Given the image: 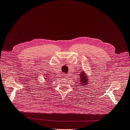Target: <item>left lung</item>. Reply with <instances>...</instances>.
I'll list each match as a JSON object with an SVG mask.
<instances>
[{"mask_svg":"<svg viewBox=\"0 0 130 130\" xmlns=\"http://www.w3.org/2000/svg\"><path fill=\"white\" fill-rule=\"evenodd\" d=\"M80 79H79V81H80V84H81L82 86H84V85H88V82L89 81H87V78H86V76H85V73L84 72H82V74H80ZM81 86V85H80Z\"/></svg>","mask_w":130,"mask_h":130,"instance_id":"left-lung-1","label":"left lung"}]
</instances>
